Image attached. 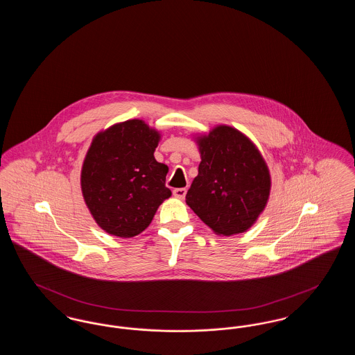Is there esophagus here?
Here are the masks:
<instances>
[{
    "mask_svg": "<svg viewBox=\"0 0 355 355\" xmlns=\"http://www.w3.org/2000/svg\"><path fill=\"white\" fill-rule=\"evenodd\" d=\"M173 194L180 198V200H184L186 196V187H178V189H174L173 190Z\"/></svg>",
    "mask_w": 355,
    "mask_h": 355,
    "instance_id": "esophagus-1",
    "label": "esophagus"
}]
</instances>
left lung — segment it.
I'll list each match as a JSON object with an SVG mask.
<instances>
[{
    "mask_svg": "<svg viewBox=\"0 0 355 355\" xmlns=\"http://www.w3.org/2000/svg\"><path fill=\"white\" fill-rule=\"evenodd\" d=\"M198 175L186 203L216 234L246 232L270 196V173L253 142L232 126L220 125L197 138Z\"/></svg>",
    "mask_w": 355,
    "mask_h": 355,
    "instance_id": "1",
    "label": "left lung"
}]
</instances>
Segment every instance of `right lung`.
<instances>
[{
	"label": "right lung",
	"instance_id": "1",
	"mask_svg": "<svg viewBox=\"0 0 355 355\" xmlns=\"http://www.w3.org/2000/svg\"><path fill=\"white\" fill-rule=\"evenodd\" d=\"M159 133L141 119L116 123L93 138L81 170L85 203L106 233L130 238L171 196L169 168L154 158Z\"/></svg>",
	"mask_w": 355,
	"mask_h": 355
}]
</instances>
